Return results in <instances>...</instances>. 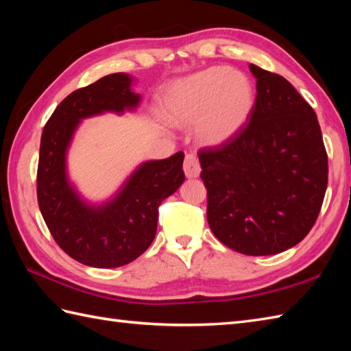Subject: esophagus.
Returning <instances> with one entry per match:
<instances>
[{"instance_id": "1", "label": "esophagus", "mask_w": 351, "mask_h": 351, "mask_svg": "<svg viewBox=\"0 0 351 351\" xmlns=\"http://www.w3.org/2000/svg\"><path fill=\"white\" fill-rule=\"evenodd\" d=\"M184 171L187 178H197L200 173V162L195 154H187L184 160Z\"/></svg>"}]
</instances>
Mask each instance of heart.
Returning a JSON list of instances; mask_svg holds the SVG:
<instances>
[{
	"label": "heart",
	"mask_w": 351,
	"mask_h": 351,
	"mask_svg": "<svg viewBox=\"0 0 351 351\" xmlns=\"http://www.w3.org/2000/svg\"><path fill=\"white\" fill-rule=\"evenodd\" d=\"M253 106L255 92L244 73L210 68L169 88L164 114L175 125L196 123L200 143L219 146L241 131Z\"/></svg>",
	"instance_id": "b5f03b06"
}]
</instances>
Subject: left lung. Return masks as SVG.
Listing matches in <instances>:
<instances>
[{"instance_id":"8db88e82","label":"left lung","mask_w":351,"mask_h":351,"mask_svg":"<svg viewBox=\"0 0 351 351\" xmlns=\"http://www.w3.org/2000/svg\"><path fill=\"white\" fill-rule=\"evenodd\" d=\"M256 99L234 138L199 151L213 234L243 255H276L315 225L327 154L315 111L278 73L250 64Z\"/></svg>"}]
</instances>
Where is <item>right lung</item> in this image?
Instances as JSON below:
<instances>
[{
	"label": "right lung",
	"mask_w": 351,
	"mask_h": 351,
	"mask_svg": "<svg viewBox=\"0 0 351 351\" xmlns=\"http://www.w3.org/2000/svg\"><path fill=\"white\" fill-rule=\"evenodd\" d=\"M131 77L111 73L78 88L58 104L45 125L37 166V202L49 232L78 263L114 268L138 258L156 234L158 208L185 180L184 152L146 161L110 202L93 206L81 199L66 175V152L81 119L104 111L123 113L138 106Z\"/></svg>",
	"instance_id": "right-lung-1"
}]
</instances>
